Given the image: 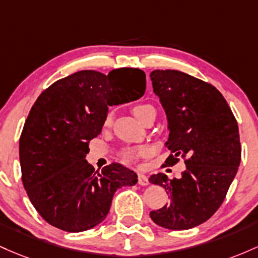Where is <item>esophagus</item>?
<instances>
[{
    "label": "esophagus",
    "mask_w": 258,
    "mask_h": 258,
    "mask_svg": "<svg viewBox=\"0 0 258 258\" xmlns=\"http://www.w3.org/2000/svg\"><path fill=\"white\" fill-rule=\"evenodd\" d=\"M138 184L143 185V186H145V185H149L150 181L149 179H147V176L143 174V173H139L138 174Z\"/></svg>",
    "instance_id": "1"
}]
</instances>
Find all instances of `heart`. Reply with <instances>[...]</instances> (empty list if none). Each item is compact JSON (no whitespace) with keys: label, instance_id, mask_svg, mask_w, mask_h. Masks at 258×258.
Masks as SVG:
<instances>
[{"label":"heart","instance_id":"b5f03b06","mask_svg":"<svg viewBox=\"0 0 258 258\" xmlns=\"http://www.w3.org/2000/svg\"><path fill=\"white\" fill-rule=\"evenodd\" d=\"M150 112H155V108L151 105H147V103H143V105H137L133 108V113L139 120L143 121L147 114ZM112 124V114L108 113L105 118V125L108 126ZM121 158L126 162H133L137 160L140 156H146L147 155V149L146 147H139V149H124L121 151Z\"/></svg>","mask_w":258,"mask_h":258}]
</instances>
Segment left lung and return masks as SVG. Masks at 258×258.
Instances as JSON below:
<instances>
[{
    "mask_svg": "<svg viewBox=\"0 0 258 258\" xmlns=\"http://www.w3.org/2000/svg\"><path fill=\"white\" fill-rule=\"evenodd\" d=\"M153 92L166 111L170 150L164 166L184 158L181 178L150 176L169 202L150 217L160 227L185 230L206 222L221 207L241 161L238 121L213 85L179 71H153Z\"/></svg>",
    "mask_w": 258,
    "mask_h": 258,
    "instance_id": "obj_1",
    "label": "left lung"
}]
</instances>
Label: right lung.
<instances>
[{"label": "right lung", "mask_w": 258, "mask_h": 258, "mask_svg": "<svg viewBox=\"0 0 258 258\" xmlns=\"http://www.w3.org/2000/svg\"><path fill=\"white\" fill-rule=\"evenodd\" d=\"M145 90L141 69H113L107 75L80 71L37 97L20 135L19 160L24 189L48 224L69 233L91 229L108 215L114 192L138 183L137 173L120 163L95 172L85 156L108 106L138 100Z\"/></svg>", "instance_id": "right-lung-1"}]
</instances>
